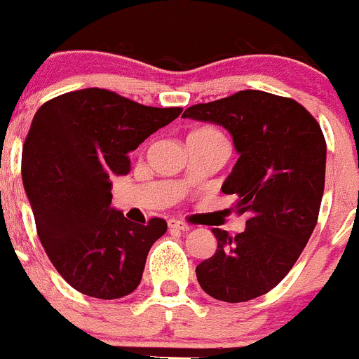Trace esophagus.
Listing matches in <instances>:
<instances>
[{"mask_svg": "<svg viewBox=\"0 0 359 359\" xmlns=\"http://www.w3.org/2000/svg\"><path fill=\"white\" fill-rule=\"evenodd\" d=\"M168 227H170V229H179V231H189V226H187V224H184V222H179V220H175V219L168 220Z\"/></svg>", "mask_w": 359, "mask_h": 359, "instance_id": "1", "label": "esophagus"}]
</instances>
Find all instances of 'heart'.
Instances as JSON below:
<instances>
[{
    "mask_svg": "<svg viewBox=\"0 0 359 359\" xmlns=\"http://www.w3.org/2000/svg\"><path fill=\"white\" fill-rule=\"evenodd\" d=\"M189 137H191V139H200V140H206V142L222 144V146L229 147L226 137H224L222 133H220L219 130H215V128H200V130H196V132L191 133Z\"/></svg>",
    "mask_w": 359,
    "mask_h": 359,
    "instance_id": "b5f03b06",
    "label": "heart"
}]
</instances>
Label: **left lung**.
Instances as JSON below:
<instances>
[{
	"instance_id": "left-lung-1",
	"label": "left lung",
	"mask_w": 359,
	"mask_h": 359,
	"mask_svg": "<svg viewBox=\"0 0 359 359\" xmlns=\"http://www.w3.org/2000/svg\"><path fill=\"white\" fill-rule=\"evenodd\" d=\"M184 118L222 125L240 159L222 186L234 194L247 229H212L217 250L196 267L201 288L222 302H247L273 290L309 241L325 189L327 142L320 123L288 97L241 90L196 104Z\"/></svg>"
}]
</instances>
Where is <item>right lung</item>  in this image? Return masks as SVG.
I'll return each instance as SVG.
<instances>
[{
	"label": "right lung",
	"mask_w": 359,
	"mask_h": 359,
	"mask_svg": "<svg viewBox=\"0 0 359 359\" xmlns=\"http://www.w3.org/2000/svg\"><path fill=\"white\" fill-rule=\"evenodd\" d=\"M182 107H149L106 88L67 92L34 114L22 147V182L39 241L60 276L95 299L139 287L147 253L166 233L111 208V177L130 172V151Z\"/></svg>",
	"instance_id": "right-lung-1"
}]
</instances>
